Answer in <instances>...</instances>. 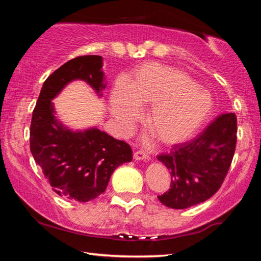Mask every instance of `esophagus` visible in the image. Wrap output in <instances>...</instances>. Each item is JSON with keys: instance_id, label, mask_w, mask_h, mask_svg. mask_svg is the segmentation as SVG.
<instances>
[{"instance_id": "esophagus-1", "label": "esophagus", "mask_w": 261, "mask_h": 261, "mask_svg": "<svg viewBox=\"0 0 261 261\" xmlns=\"http://www.w3.org/2000/svg\"><path fill=\"white\" fill-rule=\"evenodd\" d=\"M134 159L135 160H144V161H148L149 160V156L147 155L146 153L143 152V151H137L134 154Z\"/></svg>"}]
</instances>
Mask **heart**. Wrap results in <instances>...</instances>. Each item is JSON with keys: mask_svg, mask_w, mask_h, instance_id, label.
Wrapping results in <instances>:
<instances>
[{"mask_svg": "<svg viewBox=\"0 0 261 261\" xmlns=\"http://www.w3.org/2000/svg\"><path fill=\"white\" fill-rule=\"evenodd\" d=\"M146 126L166 147L192 139L213 112L208 91L188 73L159 63L137 68L131 81H118L110 96V109L122 126L130 127L140 116V106H149Z\"/></svg>", "mask_w": 261, "mask_h": 261, "instance_id": "heart-1", "label": "heart"}]
</instances>
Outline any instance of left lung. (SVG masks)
Returning <instances> with one entry per match:
<instances>
[{"label": "left lung", "mask_w": 261, "mask_h": 261, "mask_svg": "<svg viewBox=\"0 0 261 261\" xmlns=\"http://www.w3.org/2000/svg\"><path fill=\"white\" fill-rule=\"evenodd\" d=\"M237 118L222 114L190 143L161 154L171 176L170 189L158 196L163 205L183 210L210 199L220 189L230 168L237 141Z\"/></svg>", "instance_id": "1"}]
</instances>
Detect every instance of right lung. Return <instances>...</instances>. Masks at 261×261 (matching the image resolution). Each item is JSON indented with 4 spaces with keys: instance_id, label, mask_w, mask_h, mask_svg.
<instances>
[{
    "instance_id": "1",
    "label": "right lung",
    "mask_w": 261,
    "mask_h": 261,
    "mask_svg": "<svg viewBox=\"0 0 261 261\" xmlns=\"http://www.w3.org/2000/svg\"><path fill=\"white\" fill-rule=\"evenodd\" d=\"M102 57L78 56L55 70L40 91L32 114L30 148L47 182L59 196L79 202L95 199L106 191L118 166L132 161L125 141L90 127L73 131L56 117L53 103L73 81L87 83L99 96L106 88Z\"/></svg>"
}]
</instances>
